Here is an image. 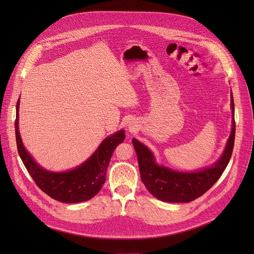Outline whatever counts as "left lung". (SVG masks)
<instances>
[{
	"mask_svg": "<svg viewBox=\"0 0 254 254\" xmlns=\"http://www.w3.org/2000/svg\"><path fill=\"white\" fill-rule=\"evenodd\" d=\"M231 108L233 111L232 131L226 149L220 159L211 167L200 172L180 173L155 163L151 151L141 142L133 139L132 144L137 156L141 179L149 193L166 202H190L209 190L226 170L232 156L235 139L234 102L231 92Z\"/></svg>",
	"mask_w": 254,
	"mask_h": 254,
	"instance_id": "1",
	"label": "left lung"
}]
</instances>
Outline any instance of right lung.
<instances>
[{"instance_id":"add662e5","label":"right lung","mask_w":254,"mask_h":254,"mask_svg":"<svg viewBox=\"0 0 254 254\" xmlns=\"http://www.w3.org/2000/svg\"><path fill=\"white\" fill-rule=\"evenodd\" d=\"M19 99L14 123L19 156L35 183L45 194L64 203L87 201L101 190L106 171L117 146L125 140L124 130L107 137L89 160L73 171L52 173L38 165L23 146L19 132Z\"/></svg>"}]
</instances>
